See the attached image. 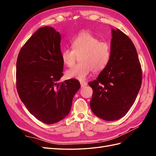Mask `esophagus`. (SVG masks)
<instances>
[{"instance_id":"34e87169","label":"esophagus","mask_w":156,"mask_h":156,"mask_svg":"<svg viewBox=\"0 0 156 156\" xmlns=\"http://www.w3.org/2000/svg\"><path fill=\"white\" fill-rule=\"evenodd\" d=\"M80 84H81V86L82 87H85V86L87 85V83L85 82V81H80Z\"/></svg>"}]
</instances>
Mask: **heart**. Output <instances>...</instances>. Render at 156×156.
Masks as SVG:
<instances>
[{
    "label": "heart",
    "mask_w": 156,
    "mask_h": 156,
    "mask_svg": "<svg viewBox=\"0 0 156 156\" xmlns=\"http://www.w3.org/2000/svg\"><path fill=\"white\" fill-rule=\"evenodd\" d=\"M72 49H64L61 52L63 63L72 67L80 56L79 64L68 69L66 77L69 79L84 80L92 70L99 73L109 62L111 55L110 44L100 41L98 37L87 32L79 34L71 43Z\"/></svg>",
    "instance_id": "1"
}]
</instances>
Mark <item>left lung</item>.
I'll use <instances>...</instances> for the list:
<instances>
[{
  "instance_id": "left-lung-1",
  "label": "left lung",
  "mask_w": 156,
  "mask_h": 156,
  "mask_svg": "<svg viewBox=\"0 0 156 156\" xmlns=\"http://www.w3.org/2000/svg\"><path fill=\"white\" fill-rule=\"evenodd\" d=\"M111 55L107 66L89 82L93 90L92 112L107 121L124 117L133 105L142 83V68L129 37L119 29L112 30Z\"/></svg>"
}]
</instances>
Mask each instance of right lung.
<instances>
[{
  "mask_svg": "<svg viewBox=\"0 0 156 156\" xmlns=\"http://www.w3.org/2000/svg\"><path fill=\"white\" fill-rule=\"evenodd\" d=\"M60 33L41 27L23 45L16 63V87L31 114L46 124L62 120L70 111L78 80L57 81L62 77Z\"/></svg>",
  "mask_w": 156,
  "mask_h": 156,
  "instance_id": "1",
  "label": "right lung"
}]
</instances>
